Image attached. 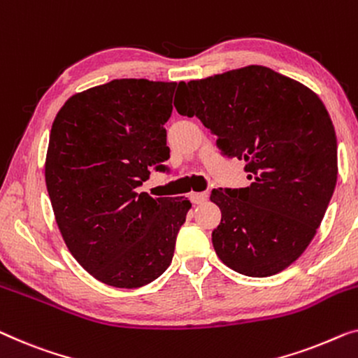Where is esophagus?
Returning a JSON list of instances; mask_svg holds the SVG:
<instances>
[{
	"label": "esophagus",
	"instance_id": "1",
	"mask_svg": "<svg viewBox=\"0 0 358 358\" xmlns=\"http://www.w3.org/2000/svg\"><path fill=\"white\" fill-rule=\"evenodd\" d=\"M190 199L194 203H203V201L208 199V194H206V192H194V194L190 195Z\"/></svg>",
	"mask_w": 358,
	"mask_h": 358
}]
</instances>
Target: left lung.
Masks as SVG:
<instances>
[{
	"label": "left lung",
	"instance_id": "1",
	"mask_svg": "<svg viewBox=\"0 0 358 358\" xmlns=\"http://www.w3.org/2000/svg\"><path fill=\"white\" fill-rule=\"evenodd\" d=\"M174 106L199 117L227 158L247 163L250 185L215 189L220 260L252 278L297 260L323 221L338 179L333 121L313 90L265 66L179 82Z\"/></svg>",
	"mask_w": 358,
	"mask_h": 358
}]
</instances>
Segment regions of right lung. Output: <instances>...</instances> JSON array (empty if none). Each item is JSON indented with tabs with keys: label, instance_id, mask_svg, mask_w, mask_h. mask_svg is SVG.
<instances>
[{
	"label": "right lung",
	"instance_id": "obj_1",
	"mask_svg": "<svg viewBox=\"0 0 358 358\" xmlns=\"http://www.w3.org/2000/svg\"><path fill=\"white\" fill-rule=\"evenodd\" d=\"M176 82L116 79L76 93L56 115L45 182L56 224L77 263L108 286L162 276L192 208L184 196L137 187L169 158L164 122Z\"/></svg>",
	"mask_w": 358,
	"mask_h": 358
}]
</instances>
